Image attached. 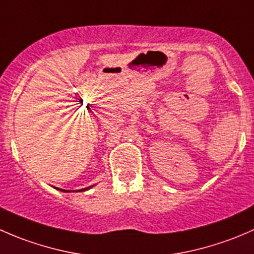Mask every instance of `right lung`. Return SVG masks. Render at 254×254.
Instances as JSON below:
<instances>
[{
    "instance_id": "right-lung-1",
    "label": "right lung",
    "mask_w": 254,
    "mask_h": 254,
    "mask_svg": "<svg viewBox=\"0 0 254 254\" xmlns=\"http://www.w3.org/2000/svg\"><path fill=\"white\" fill-rule=\"evenodd\" d=\"M93 187V186H90V187H87V188H83V190H61V188H56V190H62V192H66V193H68V192H84V190H90V188Z\"/></svg>"
}]
</instances>
